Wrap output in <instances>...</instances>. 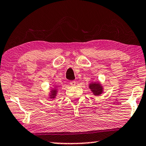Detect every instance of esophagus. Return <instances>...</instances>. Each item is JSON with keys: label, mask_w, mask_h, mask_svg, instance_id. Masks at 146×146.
I'll return each mask as SVG.
<instances>
[{"label": "esophagus", "mask_w": 146, "mask_h": 146, "mask_svg": "<svg viewBox=\"0 0 146 146\" xmlns=\"http://www.w3.org/2000/svg\"><path fill=\"white\" fill-rule=\"evenodd\" d=\"M70 84L71 86H75V84H76V82L75 80H72V81H70Z\"/></svg>", "instance_id": "1"}]
</instances>
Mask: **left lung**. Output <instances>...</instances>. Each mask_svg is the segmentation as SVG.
<instances>
[{
    "mask_svg": "<svg viewBox=\"0 0 146 146\" xmlns=\"http://www.w3.org/2000/svg\"><path fill=\"white\" fill-rule=\"evenodd\" d=\"M89 88L92 91L93 95H100L103 92V87L100 84V82H91L89 85Z\"/></svg>",
    "mask_w": 146,
    "mask_h": 146,
    "instance_id": "left-lung-1",
    "label": "left lung"
}]
</instances>
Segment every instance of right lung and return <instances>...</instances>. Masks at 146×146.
Masks as SVG:
<instances>
[{"instance_id":"1","label":"right lung","mask_w":146,"mask_h":146,"mask_svg":"<svg viewBox=\"0 0 146 146\" xmlns=\"http://www.w3.org/2000/svg\"><path fill=\"white\" fill-rule=\"evenodd\" d=\"M56 93H57V90H56V88L53 89V90L51 91V95H49L50 98H55L56 95Z\"/></svg>"}]
</instances>
